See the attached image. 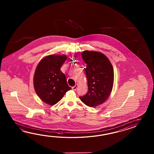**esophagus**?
Returning <instances> with one entry per match:
<instances>
[{"instance_id":"1","label":"esophagus","mask_w":154,"mask_h":154,"mask_svg":"<svg viewBox=\"0 0 154 154\" xmlns=\"http://www.w3.org/2000/svg\"><path fill=\"white\" fill-rule=\"evenodd\" d=\"M78 88V85H76V84L75 86H72V89L73 90H76V88Z\"/></svg>"}]
</instances>
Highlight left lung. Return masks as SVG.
Here are the masks:
<instances>
[{"instance_id":"obj_1","label":"left lung","mask_w":154,"mask_h":154,"mask_svg":"<svg viewBox=\"0 0 154 154\" xmlns=\"http://www.w3.org/2000/svg\"><path fill=\"white\" fill-rule=\"evenodd\" d=\"M81 54L86 64L88 91L79 97L85 105L96 107L105 102L111 92L114 81L113 66L101 53L84 51Z\"/></svg>"}]
</instances>
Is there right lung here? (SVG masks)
I'll list each match as a JSON object with an SVG mask.
<instances>
[{
  "label": "right lung",
  "instance_id": "1",
  "mask_svg": "<svg viewBox=\"0 0 154 154\" xmlns=\"http://www.w3.org/2000/svg\"><path fill=\"white\" fill-rule=\"evenodd\" d=\"M66 56L50 55L39 63L34 74L33 84L37 95L49 105L56 104L71 89L60 68Z\"/></svg>",
  "mask_w": 154,
  "mask_h": 154
}]
</instances>
